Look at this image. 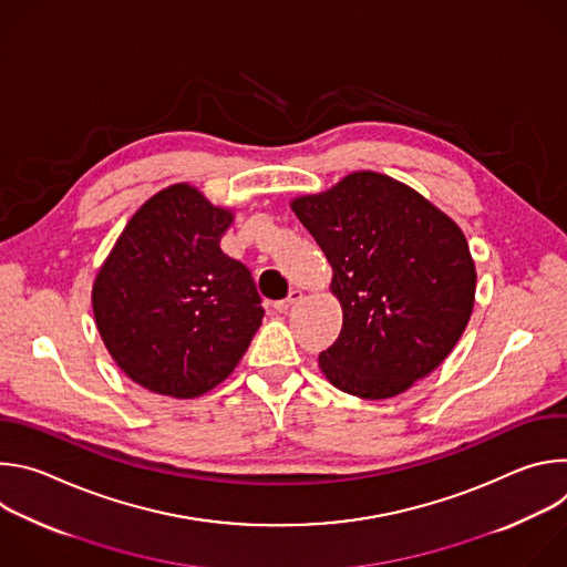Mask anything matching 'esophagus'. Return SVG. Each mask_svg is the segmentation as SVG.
<instances>
[{"label": "esophagus", "mask_w": 567, "mask_h": 567, "mask_svg": "<svg viewBox=\"0 0 567 567\" xmlns=\"http://www.w3.org/2000/svg\"><path fill=\"white\" fill-rule=\"evenodd\" d=\"M300 300H302V291H300V289H291L287 298H282V300H278V302L274 305V309L280 311V313H285V311H289V309H291L296 302H300Z\"/></svg>", "instance_id": "1"}]
</instances>
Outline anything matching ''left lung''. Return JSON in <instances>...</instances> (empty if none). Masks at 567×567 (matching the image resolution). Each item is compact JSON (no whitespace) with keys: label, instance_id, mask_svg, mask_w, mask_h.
Masks as SVG:
<instances>
[{"label":"left lung","instance_id":"8db88e82","mask_svg":"<svg viewBox=\"0 0 567 567\" xmlns=\"http://www.w3.org/2000/svg\"><path fill=\"white\" fill-rule=\"evenodd\" d=\"M332 265L343 328L318 354L332 385L388 399L429 377L473 311L475 265L460 226L420 193L379 173L291 202Z\"/></svg>","mask_w":567,"mask_h":567}]
</instances>
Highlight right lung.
Listing matches in <instances>:
<instances>
[{"mask_svg":"<svg viewBox=\"0 0 567 567\" xmlns=\"http://www.w3.org/2000/svg\"><path fill=\"white\" fill-rule=\"evenodd\" d=\"M230 221V210L175 184L134 213L96 276L92 305L105 348L156 394L213 390L260 328L251 271L219 249Z\"/></svg>","mask_w":567,"mask_h":567,"instance_id":"1","label":"right lung"}]
</instances>
